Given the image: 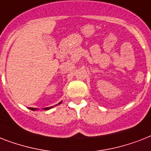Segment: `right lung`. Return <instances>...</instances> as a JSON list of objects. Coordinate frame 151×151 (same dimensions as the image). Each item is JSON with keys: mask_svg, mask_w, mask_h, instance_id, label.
Listing matches in <instances>:
<instances>
[{"mask_svg": "<svg viewBox=\"0 0 151 151\" xmlns=\"http://www.w3.org/2000/svg\"><path fill=\"white\" fill-rule=\"evenodd\" d=\"M61 103H62V101H61L60 102H59V103L57 104V105H60V104H61ZM52 107H54V106H51V107H48V108H44L43 109L44 110H49V109H52ZM29 109H30L31 110H32V111H35V110H38L37 108H29Z\"/></svg>", "mask_w": 151, "mask_h": 151, "instance_id": "1", "label": "right lung"}]
</instances>
